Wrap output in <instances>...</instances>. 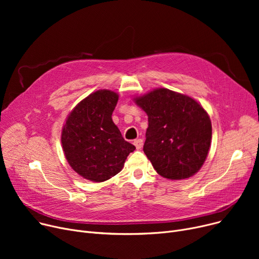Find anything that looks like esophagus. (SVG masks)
<instances>
[{"label":"esophagus","instance_id":"34e87169","mask_svg":"<svg viewBox=\"0 0 259 259\" xmlns=\"http://www.w3.org/2000/svg\"><path fill=\"white\" fill-rule=\"evenodd\" d=\"M133 144H134L135 147H137V149H141L143 147V145H144V141L142 139H138V140H135L133 142Z\"/></svg>","mask_w":259,"mask_h":259}]
</instances>
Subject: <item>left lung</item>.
<instances>
[{"instance_id":"obj_1","label":"left lung","mask_w":259,"mask_h":259,"mask_svg":"<svg viewBox=\"0 0 259 259\" xmlns=\"http://www.w3.org/2000/svg\"><path fill=\"white\" fill-rule=\"evenodd\" d=\"M148 115L144 152L162 178H191L205 162L211 120L195 100L166 88L134 99Z\"/></svg>"}]
</instances>
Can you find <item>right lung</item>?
I'll list each match as a JSON object with an SVG mask.
<instances>
[{"mask_svg": "<svg viewBox=\"0 0 259 259\" xmlns=\"http://www.w3.org/2000/svg\"><path fill=\"white\" fill-rule=\"evenodd\" d=\"M117 101L114 91H95L75 106L63 127L62 145L68 164L88 181L111 179L135 150L112 120Z\"/></svg>", "mask_w": 259, "mask_h": 259, "instance_id": "right-lung-1", "label": "right lung"}]
</instances>
